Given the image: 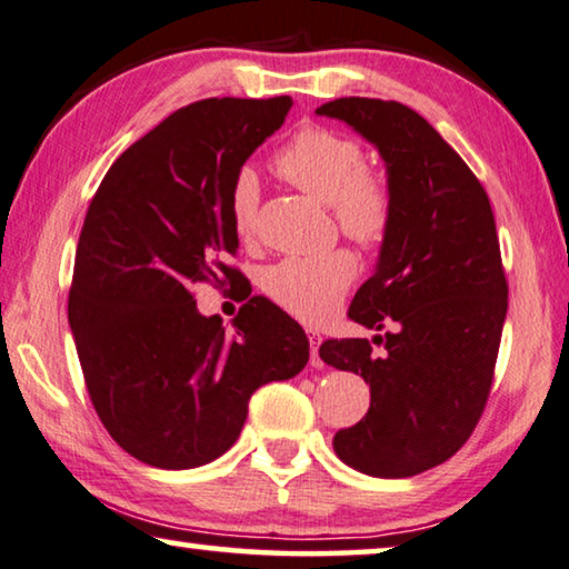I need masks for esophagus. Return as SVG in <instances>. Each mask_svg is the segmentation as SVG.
<instances>
[{
    "label": "esophagus",
    "instance_id": "esophagus-1",
    "mask_svg": "<svg viewBox=\"0 0 569 569\" xmlns=\"http://www.w3.org/2000/svg\"><path fill=\"white\" fill-rule=\"evenodd\" d=\"M320 342H322V338L315 330H310V362H312V368H322L325 362H322V358H320Z\"/></svg>",
    "mask_w": 569,
    "mask_h": 569
}]
</instances>
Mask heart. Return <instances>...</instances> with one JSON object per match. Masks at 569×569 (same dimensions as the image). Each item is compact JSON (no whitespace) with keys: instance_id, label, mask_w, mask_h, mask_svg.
Masks as SVG:
<instances>
[{"instance_id":"heart-1","label":"heart","mask_w":569,"mask_h":569,"mask_svg":"<svg viewBox=\"0 0 569 569\" xmlns=\"http://www.w3.org/2000/svg\"><path fill=\"white\" fill-rule=\"evenodd\" d=\"M362 146L346 133L307 126L274 156L277 173L310 197L330 203L335 221L352 241L378 247L393 219V197L378 171L366 169ZM259 199L257 176L241 171L229 197V213L239 237L254 229ZM358 274L350 251L335 249L318 257H284L262 274V290L277 307L302 322H322Z\"/></svg>"}]
</instances>
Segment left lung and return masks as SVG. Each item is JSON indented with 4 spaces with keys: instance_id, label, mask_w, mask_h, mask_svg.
<instances>
[{
    "instance_id": "8db88e82",
    "label": "left lung",
    "mask_w": 569,
    "mask_h": 569,
    "mask_svg": "<svg viewBox=\"0 0 569 569\" xmlns=\"http://www.w3.org/2000/svg\"><path fill=\"white\" fill-rule=\"evenodd\" d=\"M342 120L378 148L393 197L376 272L350 302L372 335L322 342L320 358L370 386L362 421L335 433L332 449L360 473L406 479L461 449L487 406L507 279L497 223L477 176L408 106L338 98L315 110Z\"/></svg>"
}]
</instances>
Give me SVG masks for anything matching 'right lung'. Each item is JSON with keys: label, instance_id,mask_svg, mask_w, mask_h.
Returning a JSON list of instances; mask_svg holds the SVG:
<instances>
[{"label": "right lung", "instance_id": "1", "mask_svg": "<svg viewBox=\"0 0 569 569\" xmlns=\"http://www.w3.org/2000/svg\"><path fill=\"white\" fill-rule=\"evenodd\" d=\"M290 108L287 96L191 102L123 151L90 201L68 320L102 426L148 467L219 459L251 393L310 358L305 330L267 297H251L229 335L191 295L207 279L239 282L231 186Z\"/></svg>", "mask_w": 569, "mask_h": 569}]
</instances>
